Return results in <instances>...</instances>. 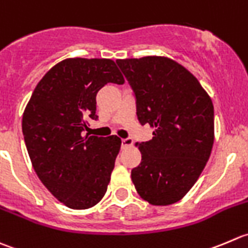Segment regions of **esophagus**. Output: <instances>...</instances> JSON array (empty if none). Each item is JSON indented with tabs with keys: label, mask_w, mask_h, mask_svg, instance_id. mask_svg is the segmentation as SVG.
I'll return each mask as SVG.
<instances>
[{
	"label": "esophagus",
	"mask_w": 248,
	"mask_h": 248,
	"mask_svg": "<svg viewBox=\"0 0 248 248\" xmlns=\"http://www.w3.org/2000/svg\"><path fill=\"white\" fill-rule=\"evenodd\" d=\"M134 144V140L132 139H123L122 140V147L126 148V147H131Z\"/></svg>",
	"instance_id": "34e87169"
}]
</instances>
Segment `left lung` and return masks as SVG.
I'll use <instances>...</instances> for the list:
<instances>
[{"label":"left lung","instance_id":"8db88e82","mask_svg":"<svg viewBox=\"0 0 248 248\" xmlns=\"http://www.w3.org/2000/svg\"><path fill=\"white\" fill-rule=\"evenodd\" d=\"M136 95L137 118L153 127L137 142L141 163L131 170L140 197L154 206L180 202L202 175L215 141L213 104L194 75L166 56L118 59Z\"/></svg>","mask_w":248,"mask_h":248}]
</instances>
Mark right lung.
<instances>
[{
	"label": "right lung",
	"mask_w": 248,
	"mask_h": 248,
	"mask_svg": "<svg viewBox=\"0 0 248 248\" xmlns=\"http://www.w3.org/2000/svg\"><path fill=\"white\" fill-rule=\"evenodd\" d=\"M124 82L111 59H65L43 76L26 105L21 124L31 164L65 206L85 210L106 194L122 140L83 131L88 119H97L99 90Z\"/></svg>",
	"instance_id": "1"
}]
</instances>
